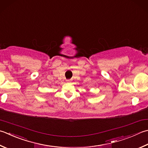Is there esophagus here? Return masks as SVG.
I'll return each instance as SVG.
<instances>
[{
	"label": "esophagus",
	"mask_w": 148,
	"mask_h": 148,
	"mask_svg": "<svg viewBox=\"0 0 148 148\" xmlns=\"http://www.w3.org/2000/svg\"><path fill=\"white\" fill-rule=\"evenodd\" d=\"M66 82H70V80H69V79H68V80H66Z\"/></svg>",
	"instance_id": "obj_1"
}]
</instances>
